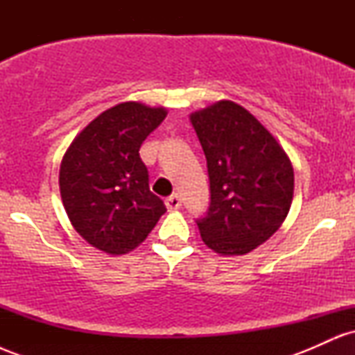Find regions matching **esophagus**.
<instances>
[{
    "label": "esophagus",
    "mask_w": 355,
    "mask_h": 355,
    "mask_svg": "<svg viewBox=\"0 0 355 355\" xmlns=\"http://www.w3.org/2000/svg\"><path fill=\"white\" fill-rule=\"evenodd\" d=\"M165 205H166V209H168V210L180 209V207H182V198L178 197V195H172V197L166 198Z\"/></svg>",
    "instance_id": "1"
}]
</instances>
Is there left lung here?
Returning a JSON list of instances; mask_svg holds the SVG:
<instances>
[{
	"mask_svg": "<svg viewBox=\"0 0 355 355\" xmlns=\"http://www.w3.org/2000/svg\"><path fill=\"white\" fill-rule=\"evenodd\" d=\"M207 158L210 207L197 220L207 247L245 255L279 230L294 198V168L275 137L248 110L220 100L190 115Z\"/></svg>",
	"mask_w": 355,
	"mask_h": 355,
	"instance_id": "left-lung-1",
	"label": "left lung"
}]
</instances>
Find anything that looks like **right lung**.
Returning <instances> with one entry per match:
<instances>
[{
	"label": "right lung",
	"instance_id": "obj_1",
	"mask_svg": "<svg viewBox=\"0 0 355 355\" xmlns=\"http://www.w3.org/2000/svg\"><path fill=\"white\" fill-rule=\"evenodd\" d=\"M166 108L125 101L75 137L60 165V193L75 230L92 247L121 255L148 237L166 209L150 191L140 158Z\"/></svg>",
	"mask_w": 355,
	"mask_h": 355
}]
</instances>
